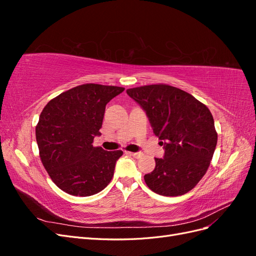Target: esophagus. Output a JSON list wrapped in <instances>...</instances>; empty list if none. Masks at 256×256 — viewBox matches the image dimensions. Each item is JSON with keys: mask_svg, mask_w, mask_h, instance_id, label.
<instances>
[{"mask_svg": "<svg viewBox=\"0 0 256 256\" xmlns=\"http://www.w3.org/2000/svg\"><path fill=\"white\" fill-rule=\"evenodd\" d=\"M128 154H130V156H132L134 158H141L142 157V154L141 152H127Z\"/></svg>", "mask_w": 256, "mask_h": 256, "instance_id": "34e87169", "label": "esophagus"}]
</instances>
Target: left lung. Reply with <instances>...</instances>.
<instances>
[{
  "instance_id": "1",
  "label": "left lung",
  "mask_w": 256,
  "mask_h": 256,
  "mask_svg": "<svg viewBox=\"0 0 256 256\" xmlns=\"http://www.w3.org/2000/svg\"><path fill=\"white\" fill-rule=\"evenodd\" d=\"M140 104L161 143L164 158L144 175L152 191L178 196L192 190L206 174L216 150L218 134L208 108L189 92L168 84H150L127 90Z\"/></svg>"
}]
</instances>
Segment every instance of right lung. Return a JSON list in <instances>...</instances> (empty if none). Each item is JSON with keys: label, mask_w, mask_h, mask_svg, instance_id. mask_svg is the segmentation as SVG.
<instances>
[{"label": "right lung", "mask_w": 256, "mask_h": 256, "mask_svg": "<svg viewBox=\"0 0 256 256\" xmlns=\"http://www.w3.org/2000/svg\"><path fill=\"white\" fill-rule=\"evenodd\" d=\"M113 85H78L46 104L36 126L42 164L52 182L68 194L90 196L110 184L122 150L94 146L106 104L124 92Z\"/></svg>", "instance_id": "1"}]
</instances>
